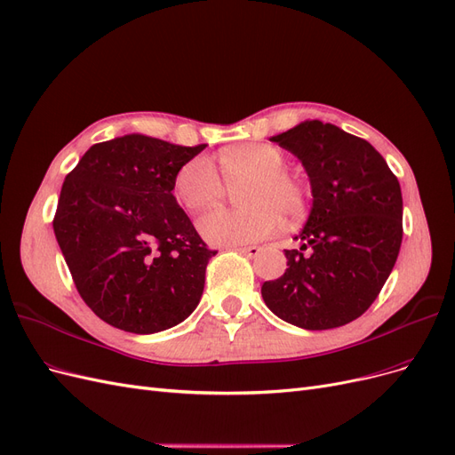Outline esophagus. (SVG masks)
I'll return each instance as SVG.
<instances>
[{
    "mask_svg": "<svg viewBox=\"0 0 455 455\" xmlns=\"http://www.w3.org/2000/svg\"><path fill=\"white\" fill-rule=\"evenodd\" d=\"M241 254H244V256H249V258H256L258 254H259V246H239L237 249Z\"/></svg>",
    "mask_w": 455,
    "mask_h": 455,
    "instance_id": "1",
    "label": "esophagus"
}]
</instances>
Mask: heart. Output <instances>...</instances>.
Wrapping results in <instances>:
<instances>
[{
  "instance_id": "1",
  "label": "heart",
  "mask_w": 455,
  "mask_h": 455,
  "mask_svg": "<svg viewBox=\"0 0 455 455\" xmlns=\"http://www.w3.org/2000/svg\"><path fill=\"white\" fill-rule=\"evenodd\" d=\"M220 167L229 186L244 180L237 189V203L244 206L203 216L197 228L206 243L218 246L256 243L281 228V214L296 220L306 212V188L284 171L286 157L279 148L256 142L231 146L220 154ZM224 196L222 176L204 156L186 161L174 176V197L189 212L211 209Z\"/></svg>"
}]
</instances>
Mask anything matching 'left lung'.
Instances as JSON below:
<instances>
[{
    "instance_id": "left-lung-1",
    "label": "left lung",
    "mask_w": 455,
    "mask_h": 455,
    "mask_svg": "<svg viewBox=\"0 0 455 455\" xmlns=\"http://www.w3.org/2000/svg\"><path fill=\"white\" fill-rule=\"evenodd\" d=\"M309 176L313 206L284 251L286 271L261 284L266 306L306 330L347 324L374 304L403 243V194L370 142L319 119L273 136Z\"/></svg>"
}]
</instances>
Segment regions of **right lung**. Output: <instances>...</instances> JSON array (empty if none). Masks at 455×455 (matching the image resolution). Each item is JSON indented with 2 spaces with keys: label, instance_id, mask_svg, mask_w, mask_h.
Wrapping results in <instances>:
<instances>
[{
  "label": "right lung",
  "instance_id": "add662e5",
  "mask_svg": "<svg viewBox=\"0 0 455 455\" xmlns=\"http://www.w3.org/2000/svg\"><path fill=\"white\" fill-rule=\"evenodd\" d=\"M204 148L125 134L91 146L66 176L52 229L79 296L104 323L154 334L197 307L216 251L172 189Z\"/></svg>",
  "mask_w": 455,
  "mask_h": 455
}]
</instances>
